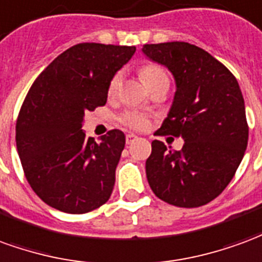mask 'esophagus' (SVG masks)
Segmentation results:
<instances>
[{"label": "esophagus", "mask_w": 262, "mask_h": 262, "mask_svg": "<svg viewBox=\"0 0 262 262\" xmlns=\"http://www.w3.org/2000/svg\"><path fill=\"white\" fill-rule=\"evenodd\" d=\"M137 138H138V137H137L135 134H127V137H125V142L129 145V144H133Z\"/></svg>", "instance_id": "esophagus-1"}]
</instances>
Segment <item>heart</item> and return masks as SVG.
I'll return each instance as SVG.
<instances>
[{
    "mask_svg": "<svg viewBox=\"0 0 262 262\" xmlns=\"http://www.w3.org/2000/svg\"><path fill=\"white\" fill-rule=\"evenodd\" d=\"M140 76L142 81L148 86V89L154 86L159 80H162V79H168L166 72L158 64H145V66H142L140 70ZM120 81H121V73L118 72L111 77L110 83H108V87H107L108 96L116 94L117 90H118V86H120ZM120 122L122 125L131 128V129H135V131H144V129L149 127L151 120H149V116L142 113V111L127 110L120 116Z\"/></svg>",
    "mask_w": 262,
    "mask_h": 262,
    "instance_id": "b5f03b06",
    "label": "heart"
}]
</instances>
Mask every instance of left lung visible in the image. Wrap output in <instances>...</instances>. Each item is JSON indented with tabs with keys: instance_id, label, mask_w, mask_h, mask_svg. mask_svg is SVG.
<instances>
[{
	"instance_id": "left-lung-1",
	"label": "left lung",
	"mask_w": 262,
	"mask_h": 262,
	"mask_svg": "<svg viewBox=\"0 0 262 262\" xmlns=\"http://www.w3.org/2000/svg\"><path fill=\"white\" fill-rule=\"evenodd\" d=\"M142 52L165 64L176 81L169 114L157 134L185 140L181 151L152 141L146 159L149 186L169 205H207L233 179L248 142L238 81L223 63L187 42L144 45Z\"/></svg>"
}]
</instances>
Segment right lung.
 I'll use <instances>...</instances> for the list:
<instances>
[{
	"label": "right lung",
	"instance_id": "add662e5",
	"mask_svg": "<svg viewBox=\"0 0 262 262\" xmlns=\"http://www.w3.org/2000/svg\"><path fill=\"white\" fill-rule=\"evenodd\" d=\"M135 46L79 43L36 77L16 120V149L28 183L53 209L81 214L110 199L125 135L96 142L81 129L84 113L107 103V87Z\"/></svg>",
	"mask_w": 262,
	"mask_h": 262
}]
</instances>
